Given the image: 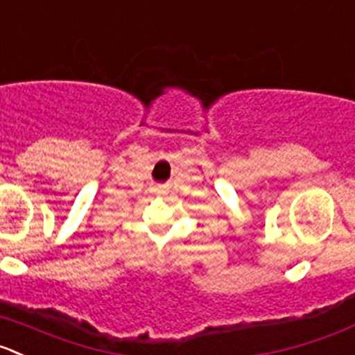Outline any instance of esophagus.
Here are the masks:
<instances>
[{
	"mask_svg": "<svg viewBox=\"0 0 355 355\" xmlns=\"http://www.w3.org/2000/svg\"><path fill=\"white\" fill-rule=\"evenodd\" d=\"M152 191H154L155 194H166V193H168L166 187H164V185H155V187L152 189Z\"/></svg>",
	"mask_w": 355,
	"mask_h": 355,
	"instance_id": "34e87169",
	"label": "esophagus"
}]
</instances>
